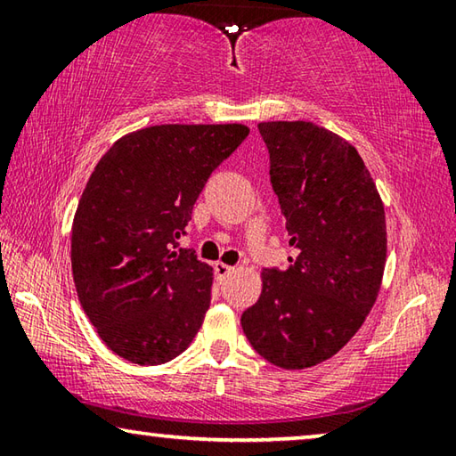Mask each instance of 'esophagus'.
Segmentation results:
<instances>
[{
  "label": "esophagus",
  "mask_w": 456,
  "mask_h": 456,
  "mask_svg": "<svg viewBox=\"0 0 456 456\" xmlns=\"http://www.w3.org/2000/svg\"><path fill=\"white\" fill-rule=\"evenodd\" d=\"M231 273H233V267H231V265L221 264V261H219V264H215V275H217L219 281L225 280V277L231 275Z\"/></svg>",
  "instance_id": "34e87169"
}]
</instances>
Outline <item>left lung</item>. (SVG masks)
Wrapping results in <instances>:
<instances>
[{
  "mask_svg": "<svg viewBox=\"0 0 456 456\" xmlns=\"http://www.w3.org/2000/svg\"><path fill=\"white\" fill-rule=\"evenodd\" d=\"M289 247L264 269L241 326L261 358L285 370L334 356L364 323L386 265L384 205L354 146L314 122H259Z\"/></svg>",
  "mask_w": 456,
  "mask_h": 456,
  "instance_id": "left-lung-1",
  "label": "left lung"
}]
</instances>
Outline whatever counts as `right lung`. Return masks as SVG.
Instances as JSON below:
<instances>
[{"label": "right lung", "instance_id": "1", "mask_svg": "<svg viewBox=\"0 0 456 456\" xmlns=\"http://www.w3.org/2000/svg\"><path fill=\"white\" fill-rule=\"evenodd\" d=\"M243 125H160L118 138L90 175L72 225L78 299L102 342L138 366L189 348L211 304L213 269L187 235L207 179Z\"/></svg>", "mask_w": 456, "mask_h": 456}]
</instances>
